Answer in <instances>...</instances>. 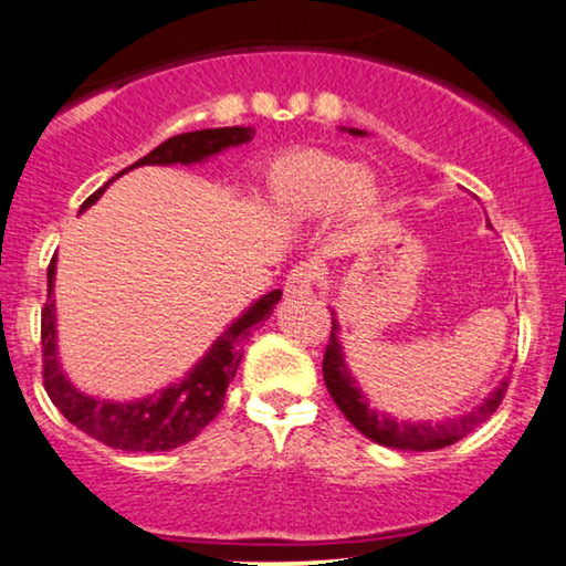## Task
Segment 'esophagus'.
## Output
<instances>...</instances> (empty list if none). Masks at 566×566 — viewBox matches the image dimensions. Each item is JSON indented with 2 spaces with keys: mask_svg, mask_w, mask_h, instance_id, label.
Segmentation results:
<instances>
[{
  "mask_svg": "<svg viewBox=\"0 0 566 566\" xmlns=\"http://www.w3.org/2000/svg\"><path fill=\"white\" fill-rule=\"evenodd\" d=\"M314 281H317V265L312 262H301L285 277V296L291 298H301V296H310L314 289Z\"/></svg>",
  "mask_w": 566,
  "mask_h": 566,
  "instance_id": "esophagus-1",
  "label": "esophagus"
}]
</instances>
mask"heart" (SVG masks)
Instances as JSON below:
<instances>
[{
	"instance_id": "1",
	"label": "heart",
	"mask_w": 566,
	"mask_h": 566,
	"mask_svg": "<svg viewBox=\"0 0 566 566\" xmlns=\"http://www.w3.org/2000/svg\"><path fill=\"white\" fill-rule=\"evenodd\" d=\"M262 192L277 218L298 223L333 210L346 220H364L381 200V187L369 168L317 148L275 156L265 168Z\"/></svg>"
}]
</instances>
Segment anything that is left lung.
Returning a JSON list of instances; mask_svg holds the SVG:
<instances>
[{"mask_svg":"<svg viewBox=\"0 0 566 566\" xmlns=\"http://www.w3.org/2000/svg\"><path fill=\"white\" fill-rule=\"evenodd\" d=\"M350 135H366L364 129H348ZM322 374H325V385L329 395H333L335 406L343 410V416L348 418L354 427L361 431L371 442L392 447V450H410V452H429V450H442L460 442L462 437L471 434L475 427H481L486 418L494 416V410L502 402L504 392H507V379H502L491 390L483 402H479L473 410H468L465 416L447 418V421H398L385 410H377L369 406V398L361 392L358 381L350 377V369L346 364V354H343L340 343V325H337L335 312H333V329H329V343L325 350V361H322Z\"/></svg>","mask_w":566,"mask_h":566,"instance_id":"left-lung-1","label":"left lung"}]
</instances>
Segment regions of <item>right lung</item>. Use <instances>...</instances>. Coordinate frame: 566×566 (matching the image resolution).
Here are the masks:
<instances>
[{"label": "right lung", "instance_id": "add662e5", "mask_svg": "<svg viewBox=\"0 0 566 566\" xmlns=\"http://www.w3.org/2000/svg\"><path fill=\"white\" fill-rule=\"evenodd\" d=\"M254 137V127H218V129H197L176 135L160 143L156 150L139 158L137 164L124 168L122 174L137 166H189L202 164L218 153L239 148ZM116 174V176H122ZM114 176V179H116ZM112 179V181H114ZM106 181L98 192H93L80 205L85 212L98 197L112 185ZM54 277H56V256L49 265V301L41 312V343H43V387L49 398L59 408V413L75 423L87 437L98 439L106 447L127 452H166L181 447L200 434L208 427L218 410L223 408L229 381L237 377L241 364V340L252 329L273 314L275 304L281 301L283 291L275 289L254 301L241 317L231 322L208 348L200 361L187 371L185 379L171 381L164 390L145 395L139 400H101L85 395L72 385L62 364H59L56 348V304H54Z\"/></svg>", "mask_w": 566, "mask_h": 566}]
</instances>
